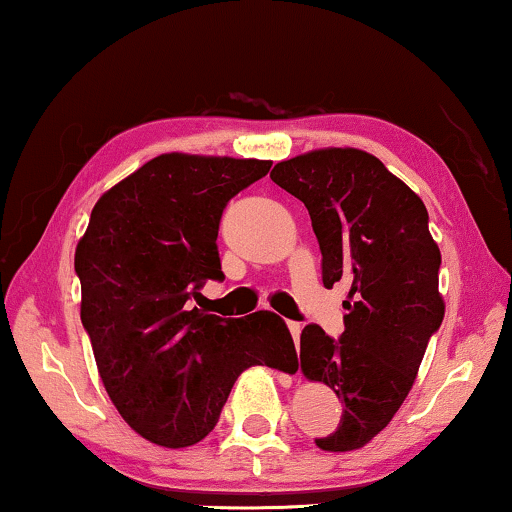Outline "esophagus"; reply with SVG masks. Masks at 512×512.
Wrapping results in <instances>:
<instances>
[{
  "mask_svg": "<svg viewBox=\"0 0 512 512\" xmlns=\"http://www.w3.org/2000/svg\"><path fill=\"white\" fill-rule=\"evenodd\" d=\"M286 326H289V331H291V335H293V340H300V333H303V326H300L298 324V321H289V324H286Z\"/></svg>",
  "mask_w": 512,
  "mask_h": 512,
  "instance_id": "1",
  "label": "esophagus"
}]
</instances>
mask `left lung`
Segmentation results:
<instances>
[{"mask_svg": "<svg viewBox=\"0 0 512 512\" xmlns=\"http://www.w3.org/2000/svg\"><path fill=\"white\" fill-rule=\"evenodd\" d=\"M270 179L305 202L326 289L347 282L338 340L310 324L300 370L342 401L338 429L314 440L326 452L359 450L391 422L445 317L440 249L417 193L359 149H319L282 160Z\"/></svg>", "mask_w": 512, "mask_h": 512, "instance_id": "obj_1", "label": "left lung"}]
</instances>
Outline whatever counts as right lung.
<instances>
[{
	"instance_id": "right-lung-1",
	"label": "right lung",
	"mask_w": 512,
	"mask_h": 512,
	"mask_svg": "<svg viewBox=\"0 0 512 512\" xmlns=\"http://www.w3.org/2000/svg\"><path fill=\"white\" fill-rule=\"evenodd\" d=\"M270 165L163 153L97 200L76 247L81 321L104 389L160 447L200 443L242 370L298 363L275 312L226 319L191 303L207 279H223L216 237L228 200Z\"/></svg>"
}]
</instances>
